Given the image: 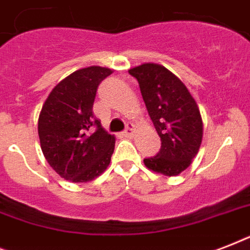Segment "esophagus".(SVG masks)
<instances>
[{
  "instance_id": "esophagus-1",
  "label": "esophagus",
  "mask_w": 250,
  "mask_h": 250,
  "mask_svg": "<svg viewBox=\"0 0 250 250\" xmlns=\"http://www.w3.org/2000/svg\"><path fill=\"white\" fill-rule=\"evenodd\" d=\"M133 132H135V125H133L132 123H129V125H127V128H125L122 133H123L125 137H132Z\"/></svg>"
}]
</instances>
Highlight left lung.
Masks as SVG:
<instances>
[{"label":"left lung","instance_id":"1","mask_svg":"<svg viewBox=\"0 0 250 250\" xmlns=\"http://www.w3.org/2000/svg\"><path fill=\"white\" fill-rule=\"evenodd\" d=\"M136 78L149 117L161 137L157 156L145 158L149 170L175 176L192 164L202 141V118L183 82L166 67L144 63L129 70Z\"/></svg>","mask_w":250,"mask_h":250}]
</instances>
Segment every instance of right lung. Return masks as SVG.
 Masks as SVG:
<instances>
[{
  "label": "right lung",
  "mask_w": 250,
  "mask_h": 250,
  "mask_svg": "<svg viewBox=\"0 0 250 250\" xmlns=\"http://www.w3.org/2000/svg\"><path fill=\"white\" fill-rule=\"evenodd\" d=\"M111 72L100 66L80 68L57 84L42 105L37 125L41 150L66 180L90 182L111 161L115 137L93 115L98 84Z\"/></svg>",
  "instance_id": "add662e5"
}]
</instances>
